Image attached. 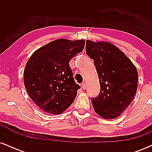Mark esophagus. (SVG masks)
<instances>
[{
	"instance_id": "obj_1",
	"label": "esophagus",
	"mask_w": 152,
	"mask_h": 152,
	"mask_svg": "<svg viewBox=\"0 0 152 152\" xmlns=\"http://www.w3.org/2000/svg\"><path fill=\"white\" fill-rule=\"evenodd\" d=\"M81 86H82V88H83V89H86V83H81Z\"/></svg>"
}]
</instances>
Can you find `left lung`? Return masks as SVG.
<instances>
[{"instance_id": "1", "label": "left lung", "mask_w": 152, "mask_h": 152, "mask_svg": "<svg viewBox=\"0 0 152 152\" xmlns=\"http://www.w3.org/2000/svg\"><path fill=\"white\" fill-rule=\"evenodd\" d=\"M86 54L94 60L100 83V94L91 99L94 111L103 118L118 117L137 93V68L112 43L87 40Z\"/></svg>"}]
</instances>
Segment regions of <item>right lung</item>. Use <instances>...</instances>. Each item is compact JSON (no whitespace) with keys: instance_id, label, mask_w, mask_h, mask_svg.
Segmentation results:
<instances>
[{"instance_id":"add662e5","label":"right lung","mask_w":152,"mask_h":152,"mask_svg":"<svg viewBox=\"0 0 152 152\" xmlns=\"http://www.w3.org/2000/svg\"><path fill=\"white\" fill-rule=\"evenodd\" d=\"M85 46V40H55L38 48L26 63L24 85L29 96L46 113L59 114L74 102L81 86L69 61Z\"/></svg>"}]
</instances>
